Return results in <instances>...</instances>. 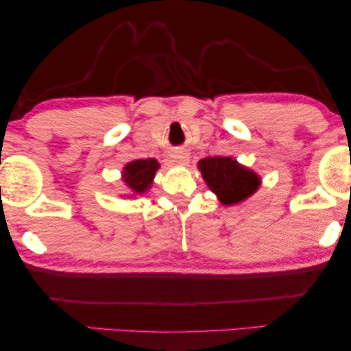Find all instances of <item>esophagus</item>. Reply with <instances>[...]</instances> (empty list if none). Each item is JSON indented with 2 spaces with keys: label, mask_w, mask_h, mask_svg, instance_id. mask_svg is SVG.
Listing matches in <instances>:
<instances>
[{
  "label": "esophagus",
  "mask_w": 351,
  "mask_h": 351,
  "mask_svg": "<svg viewBox=\"0 0 351 351\" xmlns=\"http://www.w3.org/2000/svg\"><path fill=\"white\" fill-rule=\"evenodd\" d=\"M172 158H174V161L179 162V165H186V162H189V160H190V153L186 150H179V152H176L174 155H172Z\"/></svg>",
  "instance_id": "34e87169"
}]
</instances>
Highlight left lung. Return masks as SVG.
<instances>
[{
	"instance_id": "obj_1",
	"label": "left lung",
	"mask_w": 351,
	"mask_h": 351,
	"mask_svg": "<svg viewBox=\"0 0 351 351\" xmlns=\"http://www.w3.org/2000/svg\"><path fill=\"white\" fill-rule=\"evenodd\" d=\"M198 169L210 191H214L225 206L241 203L261 186V177L256 172L228 156H209L199 160Z\"/></svg>"
}]
</instances>
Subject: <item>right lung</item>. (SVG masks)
Returning a JSON list of instances; mask_svg holds the SVG:
<instances>
[{
    "instance_id": "add662e5",
    "label": "right lung",
    "mask_w": 351,
    "mask_h": 351,
    "mask_svg": "<svg viewBox=\"0 0 351 351\" xmlns=\"http://www.w3.org/2000/svg\"><path fill=\"white\" fill-rule=\"evenodd\" d=\"M158 169H160V165L153 158L131 161L124 166L123 180L134 195H142L150 189L152 182L155 179V172Z\"/></svg>"
}]
</instances>
